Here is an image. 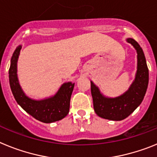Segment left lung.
I'll use <instances>...</instances> for the list:
<instances>
[{"mask_svg":"<svg viewBox=\"0 0 157 157\" xmlns=\"http://www.w3.org/2000/svg\"><path fill=\"white\" fill-rule=\"evenodd\" d=\"M127 41L134 47L138 53L135 79L128 90L117 98H105L101 94L98 87L90 82L94 111L98 116L106 120L120 121L128 117L141 105L148 88L149 69L143 50L133 38H127Z\"/></svg>","mask_w":157,"mask_h":157,"instance_id":"left-lung-1","label":"left lung"}]
</instances>
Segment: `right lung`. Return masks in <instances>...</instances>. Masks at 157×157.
<instances>
[{"mask_svg":"<svg viewBox=\"0 0 157 157\" xmlns=\"http://www.w3.org/2000/svg\"><path fill=\"white\" fill-rule=\"evenodd\" d=\"M21 48L19 45L14 51L8 71L11 90L16 102L30 116L42 123H50L62 120L68 114L75 83H63L58 92L49 98L41 101L29 98L23 93L17 78V61Z\"/></svg>","mask_w":157,"mask_h":157,"instance_id":"add662e5","label":"right lung"}]
</instances>
